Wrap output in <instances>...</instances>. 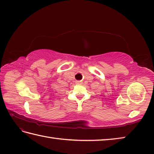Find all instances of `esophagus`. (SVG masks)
Instances as JSON below:
<instances>
[{"label": "esophagus", "instance_id": "34e87169", "mask_svg": "<svg viewBox=\"0 0 154 154\" xmlns=\"http://www.w3.org/2000/svg\"><path fill=\"white\" fill-rule=\"evenodd\" d=\"M77 84H82V81H76Z\"/></svg>", "mask_w": 154, "mask_h": 154}]
</instances>
